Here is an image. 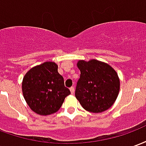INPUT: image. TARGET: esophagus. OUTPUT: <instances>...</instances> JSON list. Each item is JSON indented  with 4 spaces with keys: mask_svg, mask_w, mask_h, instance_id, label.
<instances>
[{
    "mask_svg": "<svg viewBox=\"0 0 146 146\" xmlns=\"http://www.w3.org/2000/svg\"><path fill=\"white\" fill-rule=\"evenodd\" d=\"M70 92H71V94H72V95H73V94H74V88H73V87H72V88H70Z\"/></svg>",
    "mask_w": 146,
    "mask_h": 146,
    "instance_id": "1",
    "label": "esophagus"
}]
</instances>
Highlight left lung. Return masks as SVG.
I'll use <instances>...</instances> for the list:
<instances>
[{
  "label": "left lung",
  "mask_w": 146,
  "mask_h": 146,
  "mask_svg": "<svg viewBox=\"0 0 146 146\" xmlns=\"http://www.w3.org/2000/svg\"><path fill=\"white\" fill-rule=\"evenodd\" d=\"M76 66L80 76L75 96L82 107L91 113L109 110L119 92V79L116 70L104 62L91 59L79 60Z\"/></svg>",
  "instance_id": "obj_1"
}]
</instances>
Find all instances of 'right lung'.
I'll return each mask as SVG.
<instances>
[{
    "label": "right lung",
    "instance_id": "obj_1",
    "mask_svg": "<svg viewBox=\"0 0 146 146\" xmlns=\"http://www.w3.org/2000/svg\"><path fill=\"white\" fill-rule=\"evenodd\" d=\"M22 90L29 107L40 116L56 113L70 94L54 62H45L31 68L23 76Z\"/></svg>",
    "mask_w": 146,
    "mask_h": 146
}]
</instances>
